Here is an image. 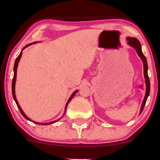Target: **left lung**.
<instances>
[{
	"mask_svg": "<svg viewBox=\"0 0 160 160\" xmlns=\"http://www.w3.org/2000/svg\"><path fill=\"white\" fill-rule=\"evenodd\" d=\"M126 39L128 40V44L129 46H131V47L134 48L136 52L138 53V55L140 56V58H141V60L143 63V72H144V77H145V84H146V92H145V95L144 97V99H143V102L142 103V106L141 108H140V114L142 112L143 109H144V107L145 105L146 101H147L148 97L150 94V79H149L148 75V62H147V59H146L145 56H144V54L142 53V47H141V44H140V42L136 38L134 37H127Z\"/></svg>",
	"mask_w": 160,
	"mask_h": 160,
	"instance_id": "1",
	"label": "left lung"
}]
</instances>
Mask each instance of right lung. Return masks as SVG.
I'll list each match as a JSON object with an SVG mask.
<instances>
[{
    "label": "right lung",
    "mask_w": 160,
    "mask_h": 160,
    "mask_svg": "<svg viewBox=\"0 0 160 160\" xmlns=\"http://www.w3.org/2000/svg\"><path fill=\"white\" fill-rule=\"evenodd\" d=\"M37 42H35L31 43V44H28L27 46H25V47H24V48H22V49L20 53L19 54V56H18L17 58L15 59V64H14V69H13V70H14V76H13L12 82V93L13 99H14L15 102V103H16V104H17V106H18V109H20V113H22V116H24V117H25V118L27 119V120L30 121H32V122H33V123H37V124H41V125H49V124H52V123H54L57 122V121L60 120V119H61L62 117H63V116H61V117L60 118H58V120H56V121H51V122H48V123H39V122H35V121L31 120V119L29 118L28 117V116H27L25 113H24V112L22 111V108H21V107H20V104H19V103H18V100H17V98H16V96H15V82H16V77H17V68H18V63H19V62H20V58H21V57H22V51H23L24 49H25V48L26 47H29V46L32 45V44H36ZM78 92V90H75V91L74 92L71 94V96L70 97L69 99L68 100V102H67L66 104V107H65V112H64V113H63V116H64L65 114H66V109H67L68 105V103L70 102V100H71V99H72V97H73L75 95V94H76V93Z\"/></svg>",
    "instance_id": "add662e5"
}]
</instances>
